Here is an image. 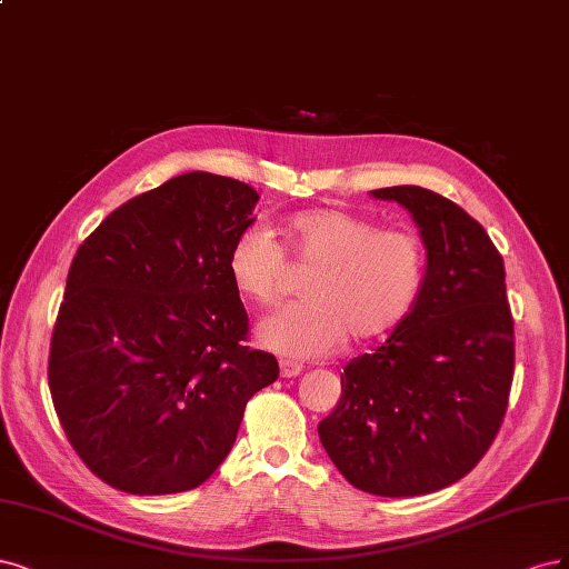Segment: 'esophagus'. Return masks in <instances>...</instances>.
I'll use <instances>...</instances> for the list:
<instances>
[{"instance_id":"1","label":"esophagus","mask_w":569,"mask_h":569,"mask_svg":"<svg viewBox=\"0 0 569 569\" xmlns=\"http://www.w3.org/2000/svg\"><path fill=\"white\" fill-rule=\"evenodd\" d=\"M279 369H281V376H283V378H296V376L302 373V366L296 363V361H288V359H281Z\"/></svg>"}]
</instances>
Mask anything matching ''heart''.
Instances as JSON below:
<instances>
[{"mask_svg":"<svg viewBox=\"0 0 569 569\" xmlns=\"http://www.w3.org/2000/svg\"><path fill=\"white\" fill-rule=\"evenodd\" d=\"M292 258L311 267L305 302L260 323L269 350L307 359L331 355L345 340L390 333L420 298L428 273L426 243L409 227H378L373 219L340 208H311L286 222ZM233 288L260 307L288 296V269L273 238L250 227L227 254Z\"/></svg>","mask_w":569,"mask_h":569,"instance_id":"obj_1","label":"heart"}]
</instances>
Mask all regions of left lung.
I'll list each match as a JSON object with an SVG mask.
<instances>
[{
  "label": "left lung",
  "mask_w": 569,
  "mask_h": 569,
  "mask_svg": "<svg viewBox=\"0 0 569 569\" xmlns=\"http://www.w3.org/2000/svg\"><path fill=\"white\" fill-rule=\"evenodd\" d=\"M371 196L411 212L426 286L373 355L345 366L319 439L357 489L420 497L468 475L503 423L516 363L506 269L487 231L449 198L423 187Z\"/></svg>",
  "instance_id": "1"
}]
</instances>
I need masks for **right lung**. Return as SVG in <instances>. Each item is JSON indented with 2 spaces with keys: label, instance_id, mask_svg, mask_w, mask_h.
<instances>
[{
  "label": "right lung",
  "instance_id": "obj_1",
  "mask_svg": "<svg viewBox=\"0 0 569 569\" xmlns=\"http://www.w3.org/2000/svg\"><path fill=\"white\" fill-rule=\"evenodd\" d=\"M260 196L187 172L113 210L72 258L49 390L84 466L127 493L189 491L231 451L279 361L243 345L227 254Z\"/></svg>",
  "mask_w": 569,
  "mask_h": 569
}]
</instances>
